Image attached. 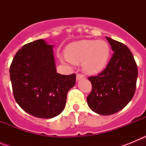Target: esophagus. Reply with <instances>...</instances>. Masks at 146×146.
I'll return each instance as SVG.
<instances>
[{
	"instance_id": "obj_1",
	"label": "esophagus",
	"mask_w": 146,
	"mask_h": 146,
	"mask_svg": "<svg viewBox=\"0 0 146 146\" xmlns=\"http://www.w3.org/2000/svg\"><path fill=\"white\" fill-rule=\"evenodd\" d=\"M82 78H85V76L82 74H77V76H76V79L77 80H79L82 79Z\"/></svg>"
}]
</instances>
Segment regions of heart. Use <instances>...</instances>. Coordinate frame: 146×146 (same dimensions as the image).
<instances>
[{
  "label": "heart",
  "instance_id": "heart-1",
  "mask_svg": "<svg viewBox=\"0 0 146 146\" xmlns=\"http://www.w3.org/2000/svg\"><path fill=\"white\" fill-rule=\"evenodd\" d=\"M65 55L74 64L82 62L84 72L94 74L106 66L110 55V47L104 40H82L70 44L66 48Z\"/></svg>",
  "mask_w": 146,
  "mask_h": 146
}]
</instances>
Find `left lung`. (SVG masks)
<instances>
[{
	"label": "left lung",
	"instance_id": "obj_1",
	"mask_svg": "<svg viewBox=\"0 0 146 146\" xmlns=\"http://www.w3.org/2000/svg\"><path fill=\"white\" fill-rule=\"evenodd\" d=\"M106 38L114 53L102 72L88 77L92 89L87 96L89 108L102 115L114 114L127 105L135 93L138 75L129 49L121 42Z\"/></svg>",
	"mask_w": 146,
	"mask_h": 146
}]
</instances>
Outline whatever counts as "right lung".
I'll return each instance as SVG.
<instances>
[{
  "mask_svg": "<svg viewBox=\"0 0 146 146\" xmlns=\"http://www.w3.org/2000/svg\"><path fill=\"white\" fill-rule=\"evenodd\" d=\"M52 45L38 39L23 45L10 66L17 103L28 114L41 118L57 116L64 109L76 74L57 73Z\"/></svg>",
  "mask_w": 146,
  "mask_h": 146,
  "instance_id": "obj_1",
  "label": "right lung"
}]
</instances>
